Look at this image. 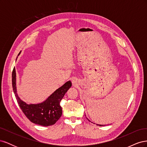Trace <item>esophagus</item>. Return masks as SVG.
I'll use <instances>...</instances> for the list:
<instances>
[{"instance_id": "obj_1", "label": "esophagus", "mask_w": 147, "mask_h": 147, "mask_svg": "<svg viewBox=\"0 0 147 147\" xmlns=\"http://www.w3.org/2000/svg\"><path fill=\"white\" fill-rule=\"evenodd\" d=\"M76 80H72V84H74V85H75V84H76Z\"/></svg>"}]
</instances>
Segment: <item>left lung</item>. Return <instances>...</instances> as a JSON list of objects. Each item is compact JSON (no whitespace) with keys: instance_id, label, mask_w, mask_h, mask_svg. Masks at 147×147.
<instances>
[{"instance_id":"left-lung-1","label":"left lung","mask_w":147,"mask_h":147,"mask_svg":"<svg viewBox=\"0 0 147 147\" xmlns=\"http://www.w3.org/2000/svg\"><path fill=\"white\" fill-rule=\"evenodd\" d=\"M87 119H88V118H87ZM88 120H89V119H88ZM89 121H90V120H89ZM97 126H104V125H101V124H97Z\"/></svg>"}]
</instances>
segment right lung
Returning <instances> with one entry per match:
<instances>
[{
	"label": "right lung",
	"instance_id": "obj_1",
	"mask_svg": "<svg viewBox=\"0 0 147 147\" xmlns=\"http://www.w3.org/2000/svg\"><path fill=\"white\" fill-rule=\"evenodd\" d=\"M71 86L72 83L69 81L56 90L42 103L28 104L21 100L17 94L15 67L12 72L13 90L20 107L31 122L43 126L53 125L60 118L62 115L61 100Z\"/></svg>",
	"mask_w": 147,
	"mask_h": 147
}]
</instances>
